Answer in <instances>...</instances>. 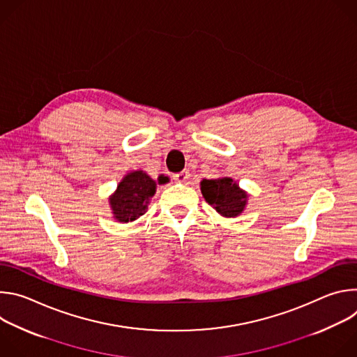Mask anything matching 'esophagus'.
<instances>
[{
	"mask_svg": "<svg viewBox=\"0 0 357 357\" xmlns=\"http://www.w3.org/2000/svg\"><path fill=\"white\" fill-rule=\"evenodd\" d=\"M172 178H174L176 182H185V181L189 178V171L183 169L182 172H178V174H175Z\"/></svg>",
	"mask_w": 357,
	"mask_h": 357,
	"instance_id": "esophagus-1",
	"label": "esophagus"
}]
</instances>
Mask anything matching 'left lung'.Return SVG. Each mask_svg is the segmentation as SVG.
Instances as JSON below:
<instances>
[{
  "label": "left lung",
  "mask_w": 357,
  "mask_h": 357,
  "mask_svg": "<svg viewBox=\"0 0 357 357\" xmlns=\"http://www.w3.org/2000/svg\"><path fill=\"white\" fill-rule=\"evenodd\" d=\"M200 189L209 205L226 218L238 216L245 206L247 195L231 178L203 179Z\"/></svg>",
  "instance_id": "1"
}]
</instances>
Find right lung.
<instances>
[{"label": "right lung", "instance_id": "add662e5", "mask_svg": "<svg viewBox=\"0 0 357 357\" xmlns=\"http://www.w3.org/2000/svg\"><path fill=\"white\" fill-rule=\"evenodd\" d=\"M167 178L160 176L158 182L164 183ZM157 183L142 171L128 174L119 185L110 199L113 213L120 222H132L146 211L148 200L155 193Z\"/></svg>", "mask_w": 357, "mask_h": 357}]
</instances>
